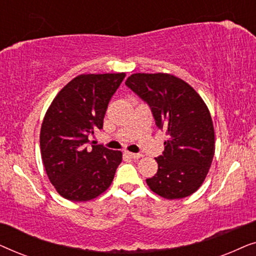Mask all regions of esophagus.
<instances>
[{
	"instance_id": "34e87169",
	"label": "esophagus",
	"mask_w": 256,
	"mask_h": 256,
	"mask_svg": "<svg viewBox=\"0 0 256 256\" xmlns=\"http://www.w3.org/2000/svg\"><path fill=\"white\" fill-rule=\"evenodd\" d=\"M126 155H127L129 158H132V160H138L140 157H142L141 154H134V152H126Z\"/></svg>"
}]
</instances>
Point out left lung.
<instances>
[{
    "label": "left lung",
    "instance_id": "8db88e82",
    "mask_svg": "<svg viewBox=\"0 0 256 256\" xmlns=\"http://www.w3.org/2000/svg\"><path fill=\"white\" fill-rule=\"evenodd\" d=\"M126 86L148 104L157 128L169 136L155 158L157 174L146 178L148 186L166 199L192 194L214 156V129L205 102L188 84L164 73H135Z\"/></svg>",
    "mask_w": 256,
    "mask_h": 256
}]
</instances>
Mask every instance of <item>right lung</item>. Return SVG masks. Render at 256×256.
Masks as SVG:
<instances>
[{"label": "right lung", "mask_w": 256, "mask_h": 256, "mask_svg": "<svg viewBox=\"0 0 256 256\" xmlns=\"http://www.w3.org/2000/svg\"><path fill=\"white\" fill-rule=\"evenodd\" d=\"M124 73L82 74L57 94L40 129L42 160L52 185L72 202H87L106 191L122 160L121 152L92 146L102 129L110 98Z\"/></svg>", "instance_id": "obj_1"}]
</instances>
